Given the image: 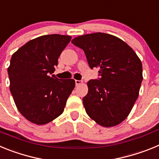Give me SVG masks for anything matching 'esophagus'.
Returning a JSON list of instances; mask_svg holds the SVG:
<instances>
[{
  "label": "esophagus",
  "instance_id": "obj_1",
  "mask_svg": "<svg viewBox=\"0 0 159 159\" xmlns=\"http://www.w3.org/2000/svg\"><path fill=\"white\" fill-rule=\"evenodd\" d=\"M75 85H76V86H78V85H80V84H81L83 83V81L82 80H75Z\"/></svg>",
  "mask_w": 159,
  "mask_h": 159
}]
</instances>
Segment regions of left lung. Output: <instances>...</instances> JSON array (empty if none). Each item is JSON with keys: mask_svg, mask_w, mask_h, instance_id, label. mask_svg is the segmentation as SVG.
<instances>
[{"mask_svg": "<svg viewBox=\"0 0 159 159\" xmlns=\"http://www.w3.org/2000/svg\"><path fill=\"white\" fill-rule=\"evenodd\" d=\"M90 68H99L97 80L88 82L83 103L91 119L102 127H114L128 116L139 96L143 66L134 50L121 39L96 32L74 38Z\"/></svg>", "mask_w": 159, "mask_h": 159, "instance_id": "8db88e82", "label": "left lung"}]
</instances>
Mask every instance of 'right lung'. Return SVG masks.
I'll return each mask as SVG.
<instances>
[{"instance_id":"1","label":"right lung","mask_w":159,"mask_h":159,"mask_svg":"<svg viewBox=\"0 0 159 159\" xmlns=\"http://www.w3.org/2000/svg\"><path fill=\"white\" fill-rule=\"evenodd\" d=\"M70 36L52 34L30 40L12 56L8 74L18 111L29 121L46 124L60 116L74 89L72 79L52 75Z\"/></svg>"}]
</instances>
